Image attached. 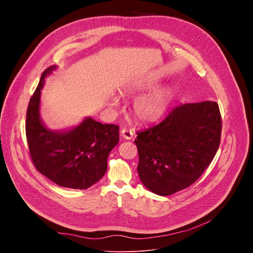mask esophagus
<instances>
[{
	"instance_id": "esophagus-1",
	"label": "esophagus",
	"mask_w": 253,
	"mask_h": 253,
	"mask_svg": "<svg viewBox=\"0 0 253 253\" xmlns=\"http://www.w3.org/2000/svg\"><path fill=\"white\" fill-rule=\"evenodd\" d=\"M121 135L124 139H127V140H130L132 139L133 137V131L131 129H128V128H122L121 130Z\"/></svg>"
}]
</instances>
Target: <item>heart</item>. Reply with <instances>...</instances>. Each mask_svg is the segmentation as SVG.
Returning a JSON list of instances; mask_svg holds the SVG:
<instances>
[{"label":"heart","instance_id":"heart-1","mask_svg":"<svg viewBox=\"0 0 253 253\" xmlns=\"http://www.w3.org/2000/svg\"><path fill=\"white\" fill-rule=\"evenodd\" d=\"M152 84L153 82H148L144 85H145V87H149ZM145 87L133 88L131 92L137 93L138 91L145 89ZM172 93L170 90L166 88L158 89L136 101L133 109L134 115L141 122H155L165 114L170 105Z\"/></svg>","mask_w":253,"mask_h":253}]
</instances>
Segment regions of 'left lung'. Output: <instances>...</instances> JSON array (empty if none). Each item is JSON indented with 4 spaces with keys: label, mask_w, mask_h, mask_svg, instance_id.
Returning a JSON list of instances; mask_svg holds the SVG:
<instances>
[{
    "label": "left lung",
    "mask_w": 253,
    "mask_h": 253,
    "mask_svg": "<svg viewBox=\"0 0 253 253\" xmlns=\"http://www.w3.org/2000/svg\"><path fill=\"white\" fill-rule=\"evenodd\" d=\"M222 119L212 101L178 105L157 125L137 132L141 182L167 196L192 185L220 144Z\"/></svg>",
    "instance_id": "1"
}]
</instances>
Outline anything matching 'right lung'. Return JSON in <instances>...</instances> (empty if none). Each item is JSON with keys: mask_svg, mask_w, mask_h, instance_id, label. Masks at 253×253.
Listing matches in <instances>:
<instances>
[{"mask_svg": "<svg viewBox=\"0 0 253 253\" xmlns=\"http://www.w3.org/2000/svg\"><path fill=\"white\" fill-rule=\"evenodd\" d=\"M47 68L32 95L26 115V137L31 160L41 174L62 187L87 189L107 171V158L119 141V126L87 118L68 132H53L40 120L39 106Z\"/></svg>", "mask_w": 253, "mask_h": 253, "instance_id": "right-lung-1", "label": "right lung"}]
</instances>
